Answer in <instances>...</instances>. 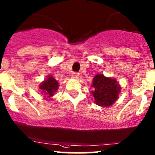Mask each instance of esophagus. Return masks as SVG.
<instances>
[{
  "mask_svg": "<svg viewBox=\"0 0 155 155\" xmlns=\"http://www.w3.org/2000/svg\"><path fill=\"white\" fill-rule=\"evenodd\" d=\"M72 76L75 79H78L79 77V72H73L72 73Z\"/></svg>",
  "mask_w": 155,
  "mask_h": 155,
  "instance_id": "obj_1",
  "label": "esophagus"
}]
</instances>
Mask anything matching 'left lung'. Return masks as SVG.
Wrapping results in <instances>:
<instances>
[{
	"mask_svg": "<svg viewBox=\"0 0 155 155\" xmlns=\"http://www.w3.org/2000/svg\"><path fill=\"white\" fill-rule=\"evenodd\" d=\"M92 86L95 103L100 107H110L119 97L120 86L116 79L97 75L93 78Z\"/></svg>",
	"mask_w": 155,
	"mask_h": 155,
	"instance_id": "8db88e82",
	"label": "left lung"
}]
</instances>
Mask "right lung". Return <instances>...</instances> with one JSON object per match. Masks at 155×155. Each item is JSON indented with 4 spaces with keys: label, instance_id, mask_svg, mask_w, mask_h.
<instances>
[{
    "label": "right lung",
    "instance_id": "obj_1",
    "mask_svg": "<svg viewBox=\"0 0 155 155\" xmlns=\"http://www.w3.org/2000/svg\"><path fill=\"white\" fill-rule=\"evenodd\" d=\"M40 89L41 90L42 94H44L45 97L51 98L54 95L55 92L57 91L58 88V83L51 76H48L46 80L40 84Z\"/></svg>",
    "mask_w": 155,
    "mask_h": 155
}]
</instances>
